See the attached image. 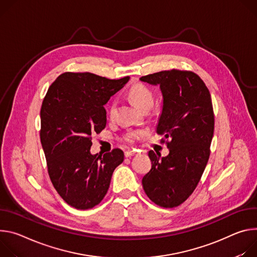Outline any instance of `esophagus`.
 I'll use <instances>...</instances> for the list:
<instances>
[{
	"label": "esophagus",
	"mask_w": 257,
	"mask_h": 257,
	"mask_svg": "<svg viewBox=\"0 0 257 257\" xmlns=\"http://www.w3.org/2000/svg\"><path fill=\"white\" fill-rule=\"evenodd\" d=\"M135 155H136V152H135V151H132V150H127V151L124 152V156H125L126 158L132 157V156H135Z\"/></svg>",
	"instance_id": "34e87169"
}]
</instances>
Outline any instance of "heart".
I'll return each mask as SVG.
<instances>
[{
	"mask_svg": "<svg viewBox=\"0 0 257 257\" xmlns=\"http://www.w3.org/2000/svg\"><path fill=\"white\" fill-rule=\"evenodd\" d=\"M128 95L132 98V100L141 108L144 109L147 106H153L154 104V95L153 92L147 87V85L143 83H135L128 90ZM116 107H117V101L113 100L110 104V116L114 117L116 113ZM145 134L144 131H130L124 136V141L130 144H134L135 142Z\"/></svg>",
	"mask_w": 257,
	"mask_h": 257,
	"instance_id": "obj_1",
	"label": "heart"
}]
</instances>
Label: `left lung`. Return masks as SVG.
Returning a JSON list of instances; mask_svg holds the SVG:
<instances>
[{
  "label": "left lung",
  "mask_w": 257,
  "mask_h": 257,
  "mask_svg": "<svg viewBox=\"0 0 257 257\" xmlns=\"http://www.w3.org/2000/svg\"><path fill=\"white\" fill-rule=\"evenodd\" d=\"M140 79L160 85L163 106L156 132L169 149L162 158L149 151L152 167L142 184L152 202L177 207L194 192L209 159L214 131L211 96L200 76L190 70H163Z\"/></svg>",
  "instance_id": "obj_1"
}]
</instances>
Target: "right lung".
Here are the masks:
<instances>
[{
	"label": "right lung",
	"instance_id": "1",
	"mask_svg": "<svg viewBox=\"0 0 257 257\" xmlns=\"http://www.w3.org/2000/svg\"><path fill=\"white\" fill-rule=\"evenodd\" d=\"M91 72H64L56 78L41 108V143L50 180L70 206L85 210L105 197L112 174L123 161L120 149L92 155V135L106 126L104 105L128 81Z\"/></svg>",
	"mask_w": 257,
	"mask_h": 257
}]
</instances>
